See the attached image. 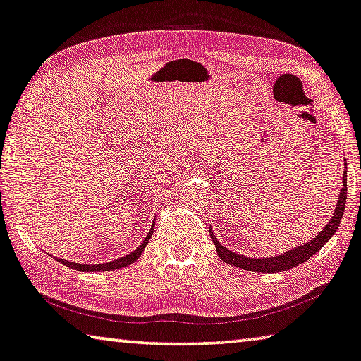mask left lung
<instances>
[{"mask_svg":"<svg viewBox=\"0 0 361 361\" xmlns=\"http://www.w3.org/2000/svg\"><path fill=\"white\" fill-rule=\"evenodd\" d=\"M347 166V164H345ZM345 198H347V168L344 171V176H342V188L339 193V200L338 204H336V209L333 212V217H331L329 222L326 224V227H323V230H320L314 240L307 241V243L293 247L291 251H286L281 256H271V257H247V256H241V254H236L233 251L227 250L224 247L217 238L212 233V230H209L211 240L212 243L216 245V251L219 254V257L222 259L224 262H227L230 265H235V267H240L247 271H262V274H274V271H285L296 265H300L305 261L317 254L318 251L322 250L323 245L336 233L338 230L342 216H344V209H345Z\"/></svg>","mask_w":361,"mask_h":361,"instance_id":"left-lung-1","label":"left lung"}]
</instances>
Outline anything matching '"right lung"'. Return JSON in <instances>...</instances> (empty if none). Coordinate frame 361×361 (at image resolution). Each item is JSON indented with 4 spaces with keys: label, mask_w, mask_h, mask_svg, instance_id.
<instances>
[{
    "label": "right lung",
    "mask_w": 361,
    "mask_h": 361,
    "mask_svg": "<svg viewBox=\"0 0 361 361\" xmlns=\"http://www.w3.org/2000/svg\"><path fill=\"white\" fill-rule=\"evenodd\" d=\"M153 228H155V222H153V226L150 228V232L147 233L145 240L142 241L139 247H135V250L133 252H129L128 256H123L120 259H115V261H110V262H105V264H96V265H85V264H76V262H70V261H65V259H56V261H59L63 265H67V267L70 269H75V270H85V271H109V270H116V269H121V267H126V265L133 264L137 261V259L142 256V251L145 250L147 243H149V240L152 238L153 235Z\"/></svg>",
    "instance_id": "right-lung-1"
}]
</instances>
